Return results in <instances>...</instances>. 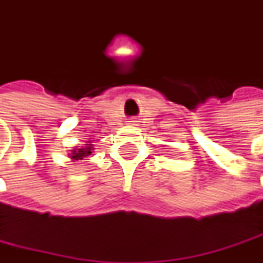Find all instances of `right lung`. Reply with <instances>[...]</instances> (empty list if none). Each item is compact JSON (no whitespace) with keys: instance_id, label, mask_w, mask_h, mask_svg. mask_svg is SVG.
<instances>
[{"instance_id":"obj_1","label":"right lung","mask_w":263,"mask_h":263,"mask_svg":"<svg viewBox=\"0 0 263 263\" xmlns=\"http://www.w3.org/2000/svg\"><path fill=\"white\" fill-rule=\"evenodd\" d=\"M91 147L90 145H87L86 148H80V149H72V154H71V159L74 160H83L86 156H88L91 151Z\"/></svg>"}]
</instances>
